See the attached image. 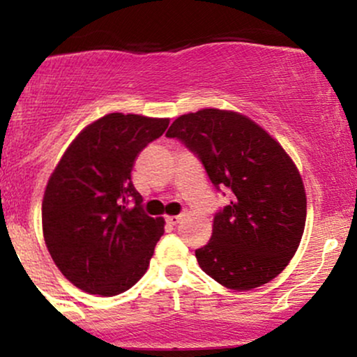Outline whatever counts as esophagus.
I'll return each mask as SVG.
<instances>
[{"mask_svg":"<svg viewBox=\"0 0 357 357\" xmlns=\"http://www.w3.org/2000/svg\"><path fill=\"white\" fill-rule=\"evenodd\" d=\"M166 221L169 225H178L179 221H181V216L179 215H176V216H166Z\"/></svg>","mask_w":357,"mask_h":357,"instance_id":"obj_1","label":"esophagus"}]
</instances>
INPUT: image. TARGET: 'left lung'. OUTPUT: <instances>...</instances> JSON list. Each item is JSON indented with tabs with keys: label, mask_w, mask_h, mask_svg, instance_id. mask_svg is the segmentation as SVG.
Masks as SVG:
<instances>
[{
	"label": "left lung",
	"mask_w": 357,
	"mask_h": 357,
	"mask_svg": "<svg viewBox=\"0 0 357 357\" xmlns=\"http://www.w3.org/2000/svg\"><path fill=\"white\" fill-rule=\"evenodd\" d=\"M166 136L202 161L216 190L231 191L210 241L195 252L203 272L233 290L275 278L296 255L307 216L304 183L284 147L248 117L220 109L184 114Z\"/></svg>",
	"instance_id": "1"
}]
</instances>
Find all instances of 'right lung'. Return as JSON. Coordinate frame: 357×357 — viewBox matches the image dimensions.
Segmentation results:
<instances>
[{
    "label": "right lung",
    "instance_id": "obj_1",
    "mask_svg": "<svg viewBox=\"0 0 357 357\" xmlns=\"http://www.w3.org/2000/svg\"><path fill=\"white\" fill-rule=\"evenodd\" d=\"M167 126L169 119L107 114L73 139L48 179L45 243L65 278L84 292L117 296L149 267L165 220L146 215L130 173Z\"/></svg>",
    "mask_w": 357,
    "mask_h": 357
}]
</instances>
